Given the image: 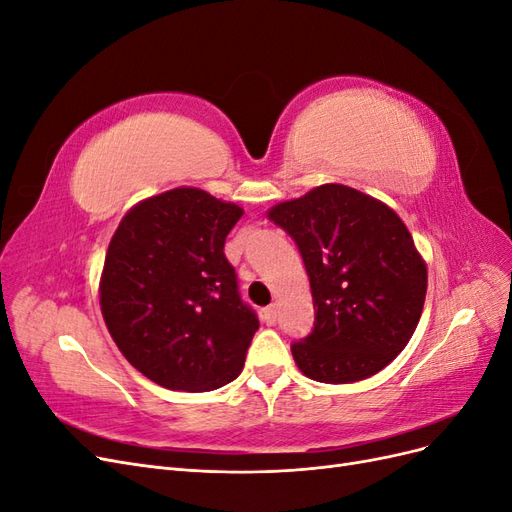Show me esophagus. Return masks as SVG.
<instances>
[{"label":"esophagus","instance_id":"1","mask_svg":"<svg viewBox=\"0 0 512 512\" xmlns=\"http://www.w3.org/2000/svg\"><path fill=\"white\" fill-rule=\"evenodd\" d=\"M262 320H265L269 327H271V324H275V320H277V307L269 305V307L262 309Z\"/></svg>","mask_w":512,"mask_h":512}]
</instances>
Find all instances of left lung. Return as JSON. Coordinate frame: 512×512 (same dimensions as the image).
<instances>
[{
	"instance_id": "obj_1",
	"label": "left lung",
	"mask_w": 512,
	"mask_h": 512,
	"mask_svg": "<svg viewBox=\"0 0 512 512\" xmlns=\"http://www.w3.org/2000/svg\"><path fill=\"white\" fill-rule=\"evenodd\" d=\"M299 245L314 299V329L292 344L307 378L327 384L378 374L421 320L427 265L410 230L382 200L324 183L267 211Z\"/></svg>"
}]
</instances>
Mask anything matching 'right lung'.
Instances as JSON below:
<instances>
[{
  "instance_id": "right-lung-1",
  "label": "right lung",
  "mask_w": 512,
  "mask_h": 512,
  "mask_svg": "<svg viewBox=\"0 0 512 512\" xmlns=\"http://www.w3.org/2000/svg\"><path fill=\"white\" fill-rule=\"evenodd\" d=\"M241 215L239 205L181 185L136 203L108 243L106 329L128 363L164 389L205 393L241 374L260 327L224 256Z\"/></svg>"
}]
</instances>
